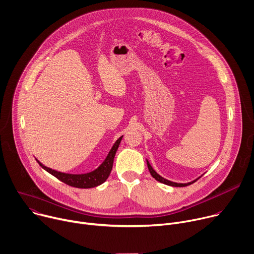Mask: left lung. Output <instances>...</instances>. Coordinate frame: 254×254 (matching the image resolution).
I'll use <instances>...</instances> for the list:
<instances>
[{"mask_svg":"<svg viewBox=\"0 0 254 254\" xmlns=\"http://www.w3.org/2000/svg\"><path fill=\"white\" fill-rule=\"evenodd\" d=\"M147 165H148V168H149V171H150V173H151V175L157 180V181H159V182H161V183H164V184H166V186H170V187H176V188H182V187H188V186H190V184H191V183H193V182H195L197 179H195V180H193V181H191V182H188V183H177V182H173V181H170V180H167V179H165V178H163L162 176H160L154 169H153V167L150 165V163H149V161L147 160Z\"/></svg>","mask_w":254,"mask_h":254,"instance_id":"left-lung-1","label":"left lung"}]
</instances>
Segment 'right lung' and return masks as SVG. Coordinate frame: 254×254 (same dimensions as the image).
<instances>
[{"instance_id": "right-lung-1", "label": "right lung", "mask_w": 254, "mask_h": 254, "mask_svg": "<svg viewBox=\"0 0 254 254\" xmlns=\"http://www.w3.org/2000/svg\"><path fill=\"white\" fill-rule=\"evenodd\" d=\"M123 139V135L120 137V139L114 143L112 146L111 150L109 151L107 157L102 162V164L95 170L84 173V174H70V173H64L60 172L57 170H54L52 168H49L47 166H44L42 163H40L38 160H36L38 164L49 173L57 177L59 180L63 181L64 183L67 184V186L73 187V188H78V189H91V188H95L102 184L109 176L112 165H113V159L115 156V153H117L119 146L121 144V141Z\"/></svg>"}]
</instances>
